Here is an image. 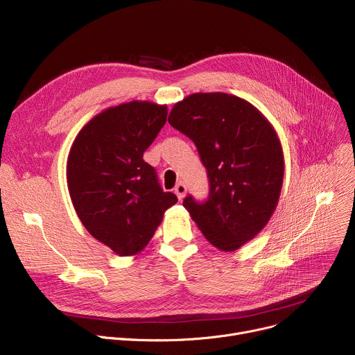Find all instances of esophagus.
<instances>
[{"label": "esophagus", "instance_id": "1", "mask_svg": "<svg viewBox=\"0 0 355 355\" xmlns=\"http://www.w3.org/2000/svg\"><path fill=\"white\" fill-rule=\"evenodd\" d=\"M174 192H175V196L178 197V200L181 201V200L185 197V194H187V187H185V184L180 182V184L174 188Z\"/></svg>", "mask_w": 355, "mask_h": 355}]
</instances>
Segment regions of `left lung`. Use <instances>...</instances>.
Returning <instances> with one entry per match:
<instances>
[{"label":"left lung","mask_w":355,"mask_h":355,"mask_svg":"<svg viewBox=\"0 0 355 355\" xmlns=\"http://www.w3.org/2000/svg\"><path fill=\"white\" fill-rule=\"evenodd\" d=\"M168 123L189 137L209 180V196L182 205L209 243L232 252L253 239L275 212L284 175L280 140L253 105L228 93H192Z\"/></svg>","instance_id":"left-lung-1"}]
</instances>
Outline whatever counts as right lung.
Masks as SVG:
<instances>
[{
	"mask_svg": "<svg viewBox=\"0 0 355 355\" xmlns=\"http://www.w3.org/2000/svg\"><path fill=\"white\" fill-rule=\"evenodd\" d=\"M167 113L166 105L141 101L109 107L83 125L68 155V189L80 222L120 256L141 252L178 201L143 159Z\"/></svg>",
	"mask_w": 355,
	"mask_h": 355,
	"instance_id": "obj_1",
	"label": "right lung"
}]
</instances>
